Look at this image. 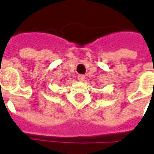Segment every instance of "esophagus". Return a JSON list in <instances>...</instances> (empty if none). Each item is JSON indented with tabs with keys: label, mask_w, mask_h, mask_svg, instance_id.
<instances>
[{
	"label": "esophagus",
	"mask_w": 154,
	"mask_h": 154,
	"mask_svg": "<svg viewBox=\"0 0 154 154\" xmlns=\"http://www.w3.org/2000/svg\"><path fill=\"white\" fill-rule=\"evenodd\" d=\"M77 79L80 81V82H82V81H84L85 76H84V75H78V77H77Z\"/></svg>",
	"instance_id": "obj_1"
}]
</instances>
